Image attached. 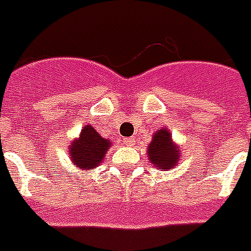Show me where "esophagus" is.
Masks as SVG:
<instances>
[{
  "instance_id": "esophagus-1",
  "label": "esophagus",
  "mask_w": 251,
  "mask_h": 251,
  "mask_svg": "<svg viewBox=\"0 0 251 251\" xmlns=\"http://www.w3.org/2000/svg\"><path fill=\"white\" fill-rule=\"evenodd\" d=\"M124 142V145L126 146H134L135 145V140L132 138H126V139L123 140Z\"/></svg>"
}]
</instances>
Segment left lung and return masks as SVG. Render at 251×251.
Segmentation results:
<instances>
[{"label": "left lung", "mask_w": 251, "mask_h": 251, "mask_svg": "<svg viewBox=\"0 0 251 251\" xmlns=\"http://www.w3.org/2000/svg\"><path fill=\"white\" fill-rule=\"evenodd\" d=\"M149 159L152 166L158 169L169 170L177 166L179 161V147L172 139V134L168 129H158L152 135L151 143L147 149Z\"/></svg>", "instance_id": "8db88e82"}]
</instances>
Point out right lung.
<instances>
[{"label": "right lung", "mask_w": 251, "mask_h": 251, "mask_svg": "<svg viewBox=\"0 0 251 251\" xmlns=\"http://www.w3.org/2000/svg\"><path fill=\"white\" fill-rule=\"evenodd\" d=\"M111 143L108 139H104L92 126H85L79 138L69 143L67 154L78 169L86 172L102 162Z\"/></svg>", "instance_id": "1"}]
</instances>
